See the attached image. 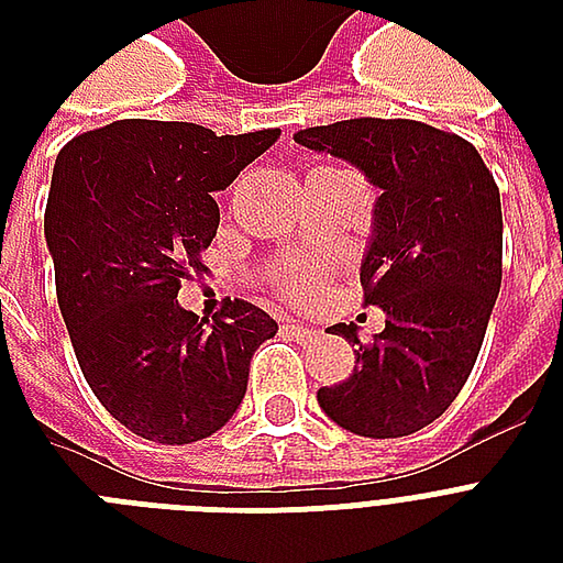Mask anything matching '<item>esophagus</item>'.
<instances>
[{
  "mask_svg": "<svg viewBox=\"0 0 563 563\" xmlns=\"http://www.w3.org/2000/svg\"><path fill=\"white\" fill-rule=\"evenodd\" d=\"M283 330L295 339V342H312V339H318V330H312V327H303V324H295V321H286L283 324Z\"/></svg>",
  "mask_w": 563,
  "mask_h": 563,
  "instance_id": "34e87169",
  "label": "esophagus"
}]
</instances>
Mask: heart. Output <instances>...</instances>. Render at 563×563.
<instances>
[{
	"label": "heart",
	"mask_w": 563,
	"mask_h": 563,
	"mask_svg": "<svg viewBox=\"0 0 563 563\" xmlns=\"http://www.w3.org/2000/svg\"><path fill=\"white\" fill-rule=\"evenodd\" d=\"M280 283L283 289L289 291V295H298V298H309L318 289V277L312 268H286Z\"/></svg>",
	"instance_id": "b5f03b06"
}]
</instances>
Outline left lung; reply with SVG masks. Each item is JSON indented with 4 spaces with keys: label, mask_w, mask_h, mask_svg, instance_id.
Returning a JSON list of instances; mask_svg holds the SVG:
<instances>
[{
    "label": "left lung",
    "mask_w": 563,
    "mask_h": 563,
    "mask_svg": "<svg viewBox=\"0 0 563 563\" xmlns=\"http://www.w3.org/2000/svg\"><path fill=\"white\" fill-rule=\"evenodd\" d=\"M295 143L351 163L379 189L360 280L385 330L356 368L318 391L324 415L353 435L402 438L429 427L467 383L503 283V207L494 175L467 140L411 119H347Z\"/></svg>",
    "instance_id": "1"
}]
</instances>
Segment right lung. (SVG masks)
Here are the masks:
<instances>
[{"label": "right lung", "instance_id": "1", "mask_svg": "<svg viewBox=\"0 0 563 563\" xmlns=\"http://www.w3.org/2000/svg\"><path fill=\"white\" fill-rule=\"evenodd\" d=\"M277 136L119 119L57 154L43 233L60 316L92 394L145 441L219 432L245 397L251 356L277 333L247 300H228L212 321L178 303L219 230L212 195Z\"/></svg>", "mask_w": 563, "mask_h": 563}]
</instances>
